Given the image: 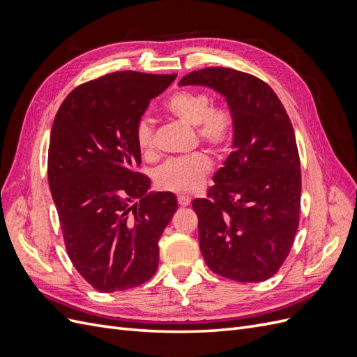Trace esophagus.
I'll list each match as a JSON object with an SVG mask.
<instances>
[{
	"label": "esophagus",
	"instance_id": "obj_1",
	"mask_svg": "<svg viewBox=\"0 0 357 357\" xmlns=\"http://www.w3.org/2000/svg\"><path fill=\"white\" fill-rule=\"evenodd\" d=\"M177 201H178L180 207H188V205L190 204V198L188 195H178Z\"/></svg>",
	"mask_w": 357,
	"mask_h": 357
}]
</instances>
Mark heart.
<instances>
[{
	"instance_id": "1",
	"label": "heart",
	"mask_w": 357,
	"mask_h": 357,
	"mask_svg": "<svg viewBox=\"0 0 357 357\" xmlns=\"http://www.w3.org/2000/svg\"><path fill=\"white\" fill-rule=\"evenodd\" d=\"M211 105L213 102L208 95L181 91L167 101V110L183 123L197 128L198 137L204 143L220 150L234 137L235 119L231 110L223 107L211 109ZM135 142L144 156L155 153V125L149 117H142L137 122ZM210 169V158L202 152H195L189 156L168 159L155 171V181L162 190L189 193L202 186Z\"/></svg>"
}]
</instances>
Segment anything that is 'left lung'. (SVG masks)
I'll use <instances>...</instances> for the list:
<instances>
[{
    "label": "left lung",
    "mask_w": 357,
    "mask_h": 357,
    "mask_svg": "<svg viewBox=\"0 0 357 357\" xmlns=\"http://www.w3.org/2000/svg\"><path fill=\"white\" fill-rule=\"evenodd\" d=\"M178 86L220 93L235 119L232 152L208 197L192 202L204 261L235 282H265L283 265L299 222L301 164L290 119L275 92L247 73L210 67Z\"/></svg>",
    "instance_id": "8db88e82"
}]
</instances>
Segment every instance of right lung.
<instances>
[{
    "label": "right lung",
    "instance_id": "add662e5",
    "mask_svg": "<svg viewBox=\"0 0 357 357\" xmlns=\"http://www.w3.org/2000/svg\"><path fill=\"white\" fill-rule=\"evenodd\" d=\"M177 74L121 71L80 84L53 121L47 177L67 253L93 289L110 294L152 278L159 238L177 211L135 172V126Z\"/></svg>",
    "mask_w": 357,
    "mask_h": 357
}]
</instances>
